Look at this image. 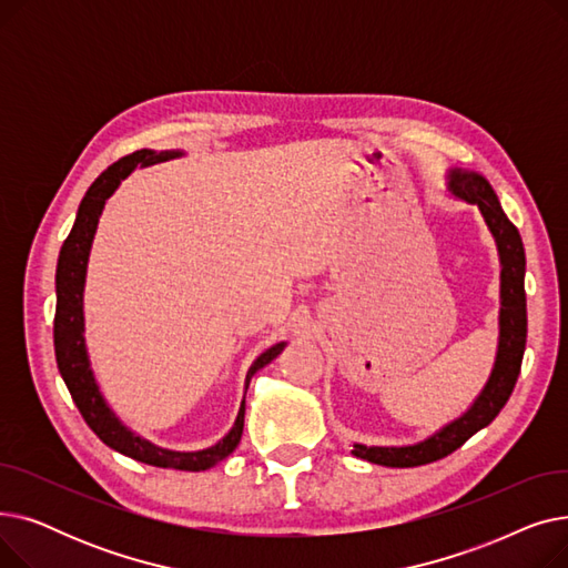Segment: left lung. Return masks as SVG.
Instances as JSON below:
<instances>
[{"instance_id": "1", "label": "left lung", "mask_w": 568, "mask_h": 568, "mask_svg": "<svg viewBox=\"0 0 568 568\" xmlns=\"http://www.w3.org/2000/svg\"><path fill=\"white\" fill-rule=\"evenodd\" d=\"M446 189L458 200L479 206L499 253V343L493 373L465 414L446 424L424 442L405 446L354 444L352 454L384 467H416L439 460L481 428H486L509 400L527 343V300H525V248L518 227L506 219L490 182L471 170L454 168L446 174Z\"/></svg>"}]
</instances>
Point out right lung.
Returning <instances> with one entry per match:
<instances>
[{"label": "right lung", "mask_w": 568, "mask_h": 568, "mask_svg": "<svg viewBox=\"0 0 568 568\" xmlns=\"http://www.w3.org/2000/svg\"><path fill=\"white\" fill-rule=\"evenodd\" d=\"M184 156L179 149H170V152H154V149H140L124 159L112 163L97 182L89 186L87 195L82 197L78 206V216L73 223L71 234L59 251L57 260V274H54V290H57V308H54V356L57 368L62 373V379L67 389L80 409L82 419L92 428L103 444L110 449L124 454L133 460H140L144 465L154 467H168V469H184V471H202L214 467L223 458H227L244 433V414H246V400H242L239 407L236 422L230 428V433L219 439L214 446L202 452H172L163 449V446L149 442L140 435H135L129 426L119 422V416L112 412V407L105 403L99 382L94 377L92 364H89L87 343H84V278H87V262L89 251H92L94 234L99 227V219L103 214V206L108 197L122 184L138 165H156L170 159ZM287 343H276L268 349H264L253 366L246 373V389L251 384V377L272 364L276 356L283 352Z\"/></svg>", "instance_id": "obj_1"}]
</instances>
